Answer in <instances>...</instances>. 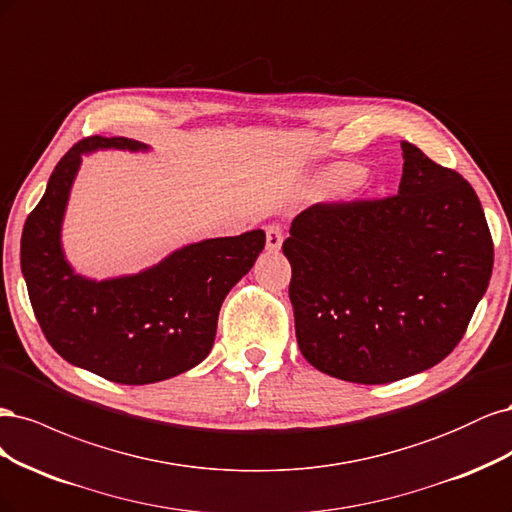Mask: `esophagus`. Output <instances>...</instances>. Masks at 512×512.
Here are the masks:
<instances>
[{"instance_id":"obj_1","label":"esophagus","mask_w":512,"mask_h":512,"mask_svg":"<svg viewBox=\"0 0 512 512\" xmlns=\"http://www.w3.org/2000/svg\"><path fill=\"white\" fill-rule=\"evenodd\" d=\"M283 240H285V232L283 227H280L278 223H272L266 227V249L276 253L280 251V246H283Z\"/></svg>"}]
</instances>
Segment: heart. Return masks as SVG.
Instances as JSON below:
<instances>
[{
	"instance_id": "obj_1",
	"label": "heart",
	"mask_w": 512,
	"mask_h": 512,
	"mask_svg": "<svg viewBox=\"0 0 512 512\" xmlns=\"http://www.w3.org/2000/svg\"><path fill=\"white\" fill-rule=\"evenodd\" d=\"M344 183H349V187H357L361 183V176H359V168L357 166H336L332 170H327L321 176V180H319V187L323 191H327V189L340 187Z\"/></svg>"
}]
</instances>
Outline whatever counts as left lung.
<instances>
[{"label":"left lung","mask_w":512,"mask_h":512,"mask_svg":"<svg viewBox=\"0 0 512 512\" xmlns=\"http://www.w3.org/2000/svg\"><path fill=\"white\" fill-rule=\"evenodd\" d=\"M402 157L398 193L310 206L283 242L300 351L349 383H393L440 364L464 338L493 270L468 180L410 142Z\"/></svg>","instance_id":"left-lung-1"}]
</instances>
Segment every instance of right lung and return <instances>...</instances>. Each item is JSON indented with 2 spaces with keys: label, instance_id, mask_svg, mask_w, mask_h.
Segmentation results:
<instances>
[{
  "label": "right lung",
  "instance_id": "add662e5",
  "mask_svg": "<svg viewBox=\"0 0 512 512\" xmlns=\"http://www.w3.org/2000/svg\"><path fill=\"white\" fill-rule=\"evenodd\" d=\"M146 151L129 138H82L61 157L21 238V270L48 344L70 364L121 385L183 374L210 353L225 295L253 268L266 234L210 238L140 274L89 280L61 249V221L82 153Z\"/></svg>",
  "mask_w": 512,
  "mask_h": 512
}]
</instances>
